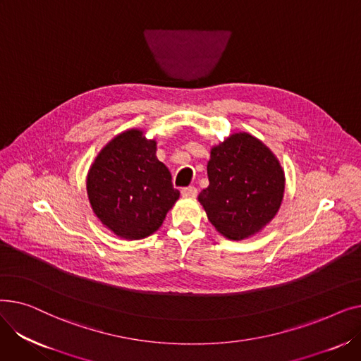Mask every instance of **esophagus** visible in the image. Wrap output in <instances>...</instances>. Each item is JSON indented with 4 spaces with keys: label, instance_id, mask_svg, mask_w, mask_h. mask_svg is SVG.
<instances>
[{
    "label": "esophagus",
    "instance_id": "esophagus-1",
    "mask_svg": "<svg viewBox=\"0 0 361 361\" xmlns=\"http://www.w3.org/2000/svg\"><path fill=\"white\" fill-rule=\"evenodd\" d=\"M181 195L184 197H196L197 196V188L193 187V185L184 187V188H181Z\"/></svg>",
    "mask_w": 361,
    "mask_h": 361
}]
</instances>
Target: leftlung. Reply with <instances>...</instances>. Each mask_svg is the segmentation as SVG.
I'll return each instance as SVG.
<instances>
[{
  "mask_svg": "<svg viewBox=\"0 0 361 361\" xmlns=\"http://www.w3.org/2000/svg\"><path fill=\"white\" fill-rule=\"evenodd\" d=\"M209 185L199 195L207 219L230 240L259 233L276 215L286 178L279 161L259 139L235 133L211 150Z\"/></svg>",
  "mask_w": 361,
  "mask_h": 361,
  "instance_id": "obj_1",
  "label": "left lung"
}]
</instances>
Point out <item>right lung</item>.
<instances>
[{
    "mask_svg": "<svg viewBox=\"0 0 361 361\" xmlns=\"http://www.w3.org/2000/svg\"><path fill=\"white\" fill-rule=\"evenodd\" d=\"M86 187L94 215L127 240L154 234L180 197L168 168L157 158V142L137 128L121 133L99 152Z\"/></svg>",
    "mask_w": 361,
    "mask_h": 361,
    "instance_id": "obj_1",
    "label": "right lung"
}]
</instances>
